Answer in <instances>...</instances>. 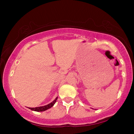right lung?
Returning <instances> with one entry per match:
<instances>
[{"instance_id":"1","label":"right lung","mask_w":134,"mask_h":134,"mask_svg":"<svg viewBox=\"0 0 134 134\" xmlns=\"http://www.w3.org/2000/svg\"><path fill=\"white\" fill-rule=\"evenodd\" d=\"M57 98H58V97H57V98L55 99V100H53V101L51 102V103L47 104V105H46L41 106V107H35V108H30V107H29V109H30V110H32L36 111H45V110H47V109H50V108L52 107V106L54 105L55 104L57 100Z\"/></svg>"}]
</instances>
